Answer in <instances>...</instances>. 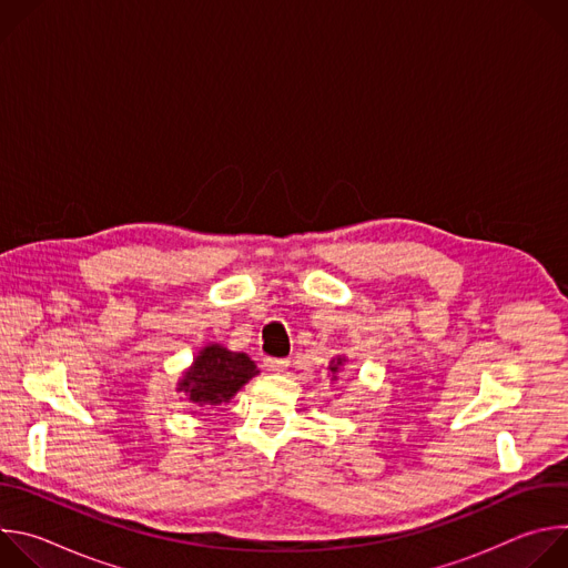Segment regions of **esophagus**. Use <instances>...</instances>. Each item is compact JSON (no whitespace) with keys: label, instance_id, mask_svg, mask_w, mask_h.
Instances as JSON below:
<instances>
[{"label":"esophagus","instance_id":"1","mask_svg":"<svg viewBox=\"0 0 568 568\" xmlns=\"http://www.w3.org/2000/svg\"><path fill=\"white\" fill-rule=\"evenodd\" d=\"M263 366H265V371H270V373H283L287 366H290V359H278V357H267L265 362H263Z\"/></svg>","mask_w":568,"mask_h":568}]
</instances>
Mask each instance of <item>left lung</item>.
I'll return each instance as SVG.
<instances>
[{
	"mask_svg": "<svg viewBox=\"0 0 568 568\" xmlns=\"http://www.w3.org/2000/svg\"><path fill=\"white\" fill-rule=\"evenodd\" d=\"M339 366H342V359H337L335 364H331V371H333V379H337V377H335V373L339 371Z\"/></svg>",
	"mask_w": 568,
	"mask_h": 568,
	"instance_id": "1",
	"label": "left lung"
}]
</instances>
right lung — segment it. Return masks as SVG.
<instances>
[{
  "label": "right lung",
  "instance_id": "add662e5",
  "mask_svg": "<svg viewBox=\"0 0 568 568\" xmlns=\"http://www.w3.org/2000/svg\"><path fill=\"white\" fill-rule=\"evenodd\" d=\"M258 368L245 353H231L217 344L206 346L193 362L191 371L182 379V390L191 402L200 404H222L250 382Z\"/></svg>",
  "mask_w": 568,
  "mask_h": 568
}]
</instances>
